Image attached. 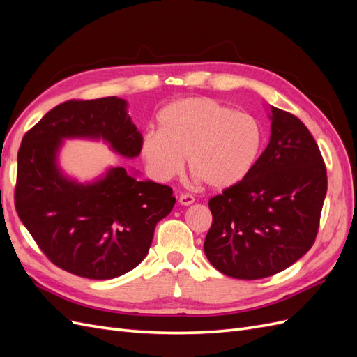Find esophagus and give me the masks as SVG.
Masks as SVG:
<instances>
[{
  "mask_svg": "<svg viewBox=\"0 0 357 357\" xmlns=\"http://www.w3.org/2000/svg\"><path fill=\"white\" fill-rule=\"evenodd\" d=\"M178 202H180L181 205H185V207H188V205H192L193 202H195V198H193L192 195H188V193H185V195H181V197L178 198Z\"/></svg>",
  "mask_w": 357,
  "mask_h": 357,
  "instance_id": "1",
  "label": "esophagus"
}]
</instances>
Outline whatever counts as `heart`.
Instances as JSON below:
<instances>
[{
  "instance_id": "1",
  "label": "heart",
  "mask_w": 357,
  "mask_h": 357,
  "mask_svg": "<svg viewBox=\"0 0 357 357\" xmlns=\"http://www.w3.org/2000/svg\"><path fill=\"white\" fill-rule=\"evenodd\" d=\"M158 131L143 135L139 153L156 180L176 177L185 165L211 189L240 185L253 171L264 144L261 123L252 114L192 96L165 105Z\"/></svg>"
}]
</instances>
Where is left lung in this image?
<instances>
[{"instance_id": "8db88e82", "label": "left lung", "mask_w": 357, "mask_h": 357, "mask_svg": "<svg viewBox=\"0 0 357 357\" xmlns=\"http://www.w3.org/2000/svg\"><path fill=\"white\" fill-rule=\"evenodd\" d=\"M271 135L240 185L210 199L204 252L225 275L257 280L294 265L314 243L328 190L326 167L299 119L269 105Z\"/></svg>"}]
</instances>
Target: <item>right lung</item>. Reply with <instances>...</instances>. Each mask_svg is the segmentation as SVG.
I'll use <instances>...</instances> for the list:
<instances>
[{
	"mask_svg": "<svg viewBox=\"0 0 357 357\" xmlns=\"http://www.w3.org/2000/svg\"><path fill=\"white\" fill-rule=\"evenodd\" d=\"M109 144L126 159L139 155L143 135L117 96L56 105L25 134L17 153L15 205L41 252L84 278L110 280L147 256L156 223L176 204L172 189L138 180V171L110 167L79 181L59 167L66 139Z\"/></svg>",
	"mask_w": 357,
	"mask_h": 357,
	"instance_id": "obj_1",
	"label": "right lung"
}]
</instances>
